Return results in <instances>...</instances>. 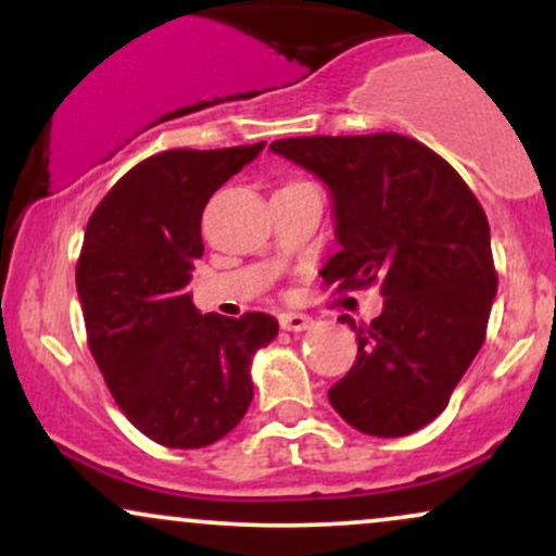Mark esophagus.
I'll list each match as a JSON object with an SVG mask.
<instances>
[{"instance_id": "obj_1", "label": "esophagus", "mask_w": 556, "mask_h": 556, "mask_svg": "<svg viewBox=\"0 0 556 556\" xmlns=\"http://www.w3.org/2000/svg\"><path fill=\"white\" fill-rule=\"evenodd\" d=\"M279 327L285 331H305L314 327V318L305 314H282L279 316Z\"/></svg>"}]
</instances>
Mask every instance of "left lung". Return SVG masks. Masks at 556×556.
Returning <instances> with one entry per match:
<instances>
[{
    "instance_id": "obj_1",
    "label": "left lung",
    "mask_w": 556,
    "mask_h": 556,
    "mask_svg": "<svg viewBox=\"0 0 556 556\" xmlns=\"http://www.w3.org/2000/svg\"><path fill=\"white\" fill-rule=\"evenodd\" d=\"M331 190L340 251L321 277L337 290L379 282L371 324L342 316L358 358L329 389L353 429L407 437L431 424L486 340L496 269L473 190L429 146L400 132L271 143Z\"/></svg>"
}]
</instances>
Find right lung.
<instances>
[{"instance_id": "right-lung-1", "label": "right lung", "mask_w": 556, "mask_h": 556, "mask_svg": "<svg viewBox=\"0 0 556 556\" xmlns=\"http://www.w3.org/2000/svg\"><path fill=\"white\" fill-rule=\"evenodd\" d=\"M261 149L162 151L119 177L88 219L75 266L88 348L119 410L162 446L227 437L253 400V353L277 337L271 316H203L188 295L203 208Z\"/></svg>"}]
</instances>
